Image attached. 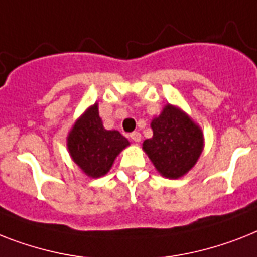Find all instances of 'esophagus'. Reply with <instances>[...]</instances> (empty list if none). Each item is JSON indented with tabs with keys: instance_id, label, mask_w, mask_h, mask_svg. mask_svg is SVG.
Wrapping results in <instances>:
<instances>
[{
	"instance_id": "34e87169",
	"label": "esophagus",
	"mask_w": 257,
	"mask_h": 257,
	"mask_svg": "<svg viewBox=\"0 0 257 257\" xmlns=\"http://www.w3.org/2000/svg\"><path fill=\"white\" fill-rule=\"evenodd\" d=\"M131 139H132L135 143H140L143 137H141V133L140 132H133V133H131Z\"/></svg>"
}]
</instances>
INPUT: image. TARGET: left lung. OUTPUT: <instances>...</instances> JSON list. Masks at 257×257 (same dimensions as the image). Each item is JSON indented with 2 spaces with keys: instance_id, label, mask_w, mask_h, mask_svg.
Wrapping results in <instances>:
<instances>
[{
  "instance_id": "left-lung-1",
  "label": "left lung",
  "mask_w": 257,
  "mask_h": 257,
  "mask_svg": "<svg viewBox=\"0 0 257 257\" xmlns=\"http://www.w3.org/2000/svg\"><path fill=\"white\" fill-rule=\"evenodd\" d=\"M153 136L143 150L162 177L178 179L191 170L201 157L204 137L201 126L179 107L166 104L150 122Z\"/></svg>"
}]
</instances>
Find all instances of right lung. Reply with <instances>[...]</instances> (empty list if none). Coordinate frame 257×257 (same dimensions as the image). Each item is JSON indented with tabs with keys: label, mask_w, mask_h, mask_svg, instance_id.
I'll return each mask as SVG.
<instances>
[{
	"label": "right lung",
	"mask_w": 257,
	"mask_h": 257,
	"mask_svg": "<svg viewBox=\"0 0 257 257\" xmlns=\"http://www.w3.org/2000/svg\"><path fill=\"white\" fill-rule=\"evenodd\" d=\"M131 144L118 131L104 128L95 103L74 122L67 136L71 158L89 178L105 176L114 160Z\"/></svg>",
	"instance_id": "add662e5"
}]
</instances>
